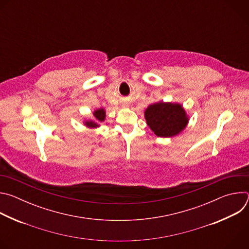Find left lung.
<instances>
[{
  "mask_svg": "<svg viewBox=\"0 0 249 249\" xmlns=\"http://www.w3.org/2000/svg\"><path fill=\"white\" fill-rule=\"evenodd\" d=\"M147 124L152 131L162 138L179 134L187 125L188 117L178 103L158 102L151 104L145 111Z\"/></svg>",
  "mask_w": 249,
  "mask_h": 249,
  "instance_id": "left-lung-1",
  "label": "left lung"
}]
</instances>
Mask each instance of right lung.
Returning <instances> with one entry per match:
<instances>
[{"mask_svg": "<svg viewBox=\"0 0 249 249\" xmlns=\"http://www.w3.org/2000/svg\"><path fill=\"white\" fill-rule=\"evenodd\" d=\"M93 115H94V118L96 120V122H93V121H86V125L88 127H90V128H96L98 127L99 125L97 124V122H102L104 121V118H105V111L104 109L100 108V109H97L93 112Z\"/></svg>", "mask_w": 249, "mask_h": 249, "instance_id": "1", "label": "right lung"}]
</instances>
